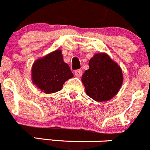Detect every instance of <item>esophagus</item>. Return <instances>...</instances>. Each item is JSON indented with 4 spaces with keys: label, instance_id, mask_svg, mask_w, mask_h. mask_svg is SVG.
<instances>
[{
    "label": "esophagus",
    "instance_id": "obj_1",
    "mask_svg": "<svg viewBox=\"0 0 150 150\" xmlns=\"http://www.w3.org/2000/svg\"><path fill=\"white\" fill-rule=\"evenodd\" d=\"M74 73H75V76L81 77V75H82V70H81V69H77V70L75 71Z\"/></svg>",
    "mask_w": 150,
    "mask_h": 150
}]
</instances>
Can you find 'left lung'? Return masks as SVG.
Returning a JSON list of instances; mask_svg holds the SVG:
<instances>
[{
    "mask_svg": "<svg viewBox=\"0 0 150 150\" xmlns=\"http://www.w3.org/2000/svg\"><path fill=\"white\" fill-rule=\"evenodd\" d=\"M88 66L81 79L87 95L97 102L113 98L119 92L123 82L120 67L103 53L94 55L90 59Z\"/></svg>",
    "mask_w": 150,
    "mask_h": 150,
    "instance_id": "left-lung-1",
    "label": "left lung"
}]
</instances>
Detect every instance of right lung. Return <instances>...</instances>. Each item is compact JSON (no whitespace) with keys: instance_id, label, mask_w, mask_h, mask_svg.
Instances as JSON below:
<instances>
[{"instance_id":"obj_1","label":"right lung","mask_w":150,"mask_h":150,"mask_svg":"<svg viewBox=\"0 0 150 150\" xmlns=\"http://www.w3.org/2000/svg\"><path fill=\"white\" fill-rule=\"evenodd\" d=\"M31 76L34 85L45 94H51L60 91L73 74L64 62L62 50H56L34 62Z\"/></svg>"}]
</instances>
